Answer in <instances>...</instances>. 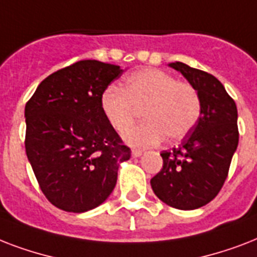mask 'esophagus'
Listing matches in <instances>:
<instances>
[{"label":"esophagus","mask_w":257,"mask_h":257,"mask_svg":"<svg viewBox=\"0 0 257 257\" xmlns=\"http://www.w3.org/2000/svg\"><path fill=\"white\" fill-rule=\"evenodd\" d=\"M143 153H144V152H143V151H140V149H133L132 156L133 157H140Z\"/></svg>","instance_id":"34e87169"}]
</instances>
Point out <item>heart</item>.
<instances>
[{"label":"heart","instance_id":"1","mask_svg":"<svg viewBox=\"0 0 257 257\" xmlns=\"http://www.w3.org/2000/svg\"><path fill=\"white\" fill-rule=\"evenodd\" d=\"M101 110L110 126L124 131L144 108L145 121L122 133L126 144L149 148L165 137L180 140L199 121L201 102L199 93L187 82L159 69H143L126 78L125 88L110 84L100 97Z\"/></svg>","mask_w":257,"mask_h":257}]
</instances>
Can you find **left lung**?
<instances>
[{"mask_svg":"<svg viewBox=\"0 0 257 257\" xmlns=\"http://www.w3.org/2000/svg\"><path fill=\"white\" fill-rule=\"evenodd\" d=\"M169 66L197 90L201 113L179 148L161 152L163 168L151 187L167 205L189 211L215 199L227 179L239 144L237 108L215 76L179 61Z\"/></svg>","mask_w":257,"mask_h":257,"instance_id":"8db88e82","label":"left lung"}]
</instances>
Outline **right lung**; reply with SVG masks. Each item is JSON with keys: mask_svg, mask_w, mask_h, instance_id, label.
<instances>
[{"mask_svg": "<svg viewBox=\"0 0 257 257\" xmlns=\"http://www.w3.org/2000/svg\"><path fill=\"white\" fill-rule=\"evenodd\" d=\"M124 73L97 60L50 74L25 106L26 156L46 199L62 211H90L112 193L131 149L110 126L101 93Z\"/></svg>", "mask_w": 257, "mask_h": 257, "instance_id": "1", "label": "right lung"}]
</instances>
